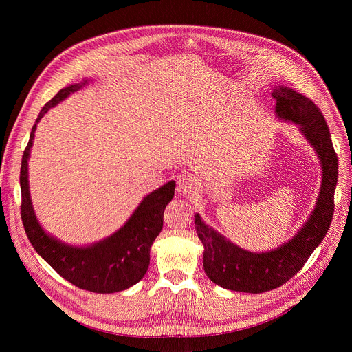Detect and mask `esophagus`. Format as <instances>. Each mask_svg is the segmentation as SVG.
Instances as JSON below:
<instances>
[{
  "mask_svg": "<svg viewBox=\"0 0 352 352\" xmlns=\"http://www.w3.org/2000/svg\"><path fill=\"white\" fill-rule=\"evenodd\" d=\"M197 185H199L197 178L192 174H184L178 179V190L185 196L193 195L197 189Z\"/></svg>",
  "mask_w": 352,
  "mask_h": 352,
  "instance_id": "1",
  "label": "esophagus"
}]
</instances>
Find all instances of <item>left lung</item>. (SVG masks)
<instances>
[{"label": "left lung", "instance_id": "1", "mask_svg": "<svg viewBox=\"0 0 352 352\" xmlns=\"http://www.w3.org/2000/svg\"><path fill=\"white\" fill-rule=\"evenodd\" d=\"M277 117L300 126L322 163L323 179L316 208L300 231L287 243L269 252H248L227 241L195 214V228L205 246L204 267L217 285L241 292L261 294L285 284L304 267L323 241L334 213L338 160L326 120L307 96L280 86L273 90Z\"/></svg>", "mask_w": 352, "mask_h": 352}]
</instances>
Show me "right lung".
<instances>
[{
  "mask_svg": "<svg viewBox=\"0 0 352 352\" xmlns=\"http://www.w3.org/2000/svg\"><path fill=\"white\" fill-rule=\"evenodd\" d=\"M79 87L80 85H71L61 89L45 103L32 128L21 166V217L25 232L36 252L61 277L90 292L111 294L132 287L147 272L150 246L163 228L164 209L174 196L175 182L170 181L147 195L126 224L104 241L86 248H75L47 235L34 216L29 193L28 160L30 147L36 125L43 116Z\"/></svg>",
  "mask_w": 352,
  "mask_h": 352,
  "instance_id": "right-lung-1",
  "label": "right lung"
}]
</instances>
